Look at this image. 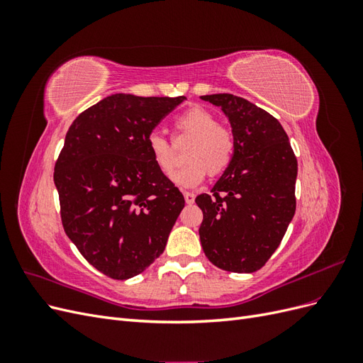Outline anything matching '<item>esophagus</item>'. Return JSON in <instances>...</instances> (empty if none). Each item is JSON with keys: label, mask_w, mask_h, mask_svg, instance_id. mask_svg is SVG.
Returning a JSON list of instances; mask_svg holds the SVG:
<instances>
[{"label": "esophagus", "mask_w": 363, "mask_h": 363, "mask_svg": "<svg viewBox=\"0 0 363 363\" xmlns=\"http://www.w3.org/2000/svg\"><path fill=\"white\" fill-rule=\"evenodd\" d=\"M183 195H184L186 204H192V203L195 201V194H192V192H184Z\"/></svg>", "instance_id": "esophagus-1"}]
</instances>
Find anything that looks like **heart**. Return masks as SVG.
Masks as SVG:
<instances>
[{
	"label": "heart",
	"instance_id": "b5f03b06",
	"mask_svg": "<svg viewBox=\"0 0 363 363\" xmlns=\"http://www.w3.org/2000/svg\"><path fill=\"white\" fill-rule=\"evenodd\" d=\"M183 135L192 138L184 164L172 175V182L180 188H195L208 174L218 175L227 169L233 156V136L227 128L218 125V119L203 107H191L177 119ZM147 144L152 162L164 174H172L177 157L168 139L159 131H151Z\"/></svg>",
	"mask_w": 363,
	"mask_h": 363
}]
</instances>
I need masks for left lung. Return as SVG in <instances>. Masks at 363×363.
Here are the masks:
<instances>
[{"instance_id": "obj_1", "label": "left lung", "mask_w": 363, "mask_h": 363, "mask_svg": "<svg viewBox=\"0 0 363 363\" xmlns=\"http://www.w3.org/2000/svg\"><path fill=\"white\" fill-rule=\"evenodd\" d=\"M219 107L233 135L232 162L195 203L204 255L230 272H255L277 250L295 213L296 159L286 131L263 108L232 94L200 96Z\"/></svg>"}]
</instances>
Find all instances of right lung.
I'll use <instances>...</instances> for the list:
<instances>
[{
    "instance_id": "obj_1",
    "label": "right lung",
    "mask_w": 363,
    "mask_h": 363,
    "mask_svg": "<svg viewBox=\"0 0 363 363\" xmlns=\"http://www.w3.org/2000/svg\"><path fill=\"white\" fill-rule=\"evenodd\" d=\"M186 96L113 94L71 124L54 168L65 233L115 280L145 271L184 207L152 162L147 138Z\"/></svg>"
}]
</instances>
